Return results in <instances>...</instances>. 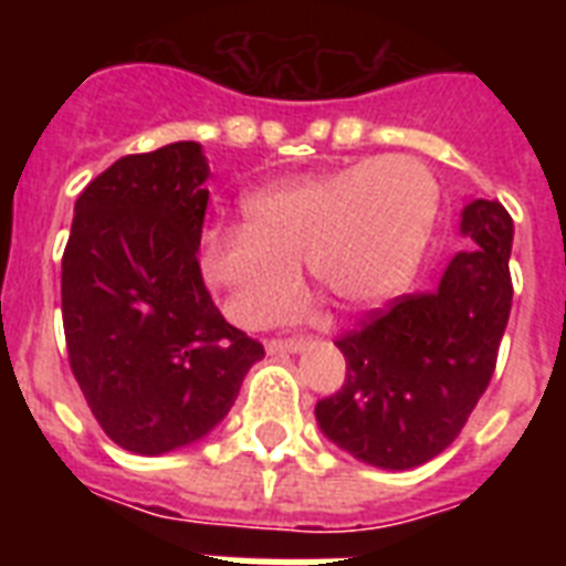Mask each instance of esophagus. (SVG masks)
Returning <instances> with one entry per match:
<instances>
[{
    "label": "esophagus",
    "mask_w": 566,
    "mask_h": 566,
    "mask_svg": "<svg viewBox=\"0 0 566 566\" xmlns=\"http://www.w3.org/2000/svg\"><path fill=\"white\" fill-rule=\"evenodd\" d=\"M305 340H270L266 344V355H296L305 353Z\"/></svg>",
    "instance_id": "1"
}]
</instances>
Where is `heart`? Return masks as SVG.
<instances>
[{
    "mask_svg": "<svg viewBox=\"0 0 566 566\" xmlns=\"http://www.w3.org/2000/svg\"><path fill=\"white\" fill-rule=\"evenodd\" d=\"M438 208L426 164L364 158L249 193L247 226L202 234L199 270L243 328L270 326L291 308L302 264L344 311H376L417 275Z\"/></svg>",
    "mask_w": 566,
    "mask_h": 566,
    "instance_id": "obj_1",
    "label": "heart"
}]
</instances>
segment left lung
<instances>
[{
  "label": "left lung",
  "instance_id": "8db88e82",
  "mask_svg": "<svg viewBox=\"0 0 566 566\" xmlns=\"http://www.w3.org/2000/svg\"><path fill=\"white\" fill-rule=\"evenodd\" d=\"M438 291L411 293L337 340L346 381L319 399V431L346 455L411 470L458 438L491 385L511 314L514 220L496 199H467Z\"/></svg>",
  "mask_w": 566,
  "mask_h": 566
}]
</instances>
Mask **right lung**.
<instances>
[{"label": "right lung", "mask_w": 566, "mask_h": 566, "mask_svg": "<svg viewBox=\"0 0 566 566\" xmlns=\"http://www.w3.org/2000/svg\"><path fill=\"white\" fill-rule=\"evenodd\" d=\"M208 158L193 140L126 155L82 190L61 264L70 367L117 447L208 438L264 346L229 326L199 270Z\"/></svg>", "instance_id": "right-lung-1"}]
</instances>
